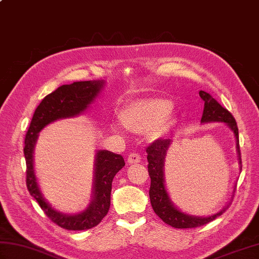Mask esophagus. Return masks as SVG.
<instances>
[{
    "label": "esophagus",
    "instance_id": "1",
    "mask_svg": "<svg viewBox=\"0 0 259 259\" xmlns=\"http://www.w3.org/2000/svg\"><path fill=\"white\" fill-rule=\"evenodd\" d=\"M141 161V157L139 153H130V155L128 156V159H126V162H128L129 164H133V163H139Z\"/></svg>",
    "mask_w": 259,
    "mask_h": 259
}]
</instances>
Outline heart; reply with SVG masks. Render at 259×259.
I'll return each mask as SVG.
<instances>
[{
    "instance_id": "b5f03b06",
    "label": "heart",
    "mask_w": 259,
    "mask_h": 259,
    "mask_svg": "<svg viewBox=\"0 0 259 259\" xmlns=\"http://www.w3.org/2000/svg\"><path fill=\"white\" fill-rule=\"evenodd\" d=\"M171 110V102L163 99H141L131 102L121 112V122L126 129L134 133H145L151 140L160 138L168 125V112ZM115 133L122 134L119 124H113Z\"/></svg>"
}]
</instances>
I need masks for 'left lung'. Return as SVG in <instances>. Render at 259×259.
I'll list each match as a JSON object with an SVG mask.
<instances>
[{
  "label": "left lung",
  "instance_id": "obj_1",
  "mask_svg": "<svg viewBox=\"0 0 259 259\" xmlns=\"http://www.w3.org/2000/svg\"><path fill=\"white\" fill-rule=\"evenodd\" d=\"M199 96L205 102L203 112L201 117V123L207 122H225L230 130L234 133L236 138V150L238 153V160L241 170V157L239 149L238 139V128L236 120L227 109L221 106L214 99L205 91H199ZM170 139H158L153 141L150 146L147 147V159H148V172H149L151 184L149 189L150 202L153 211L161 219L163 223L170 225L175 228H195L203 226L208 223L212 222L213 219L222 216L226 211V207L217 213L207 217L192 216L189 213H185L179 208L176 207L167 192L166 185H164V157L167 155L168 148L171 145Z\"/></svg>",
  "mask_w": 259,
  "mask_h": 259
}]
</instances>
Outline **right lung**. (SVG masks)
<instances>
[{"instance_id": "1", "label": "right lung", "mask_w": 259, "mask_h": 259, "mask_svg": "<svg viewBox=\"0 0 259 259\" xmlns=\"http://www.w3.org/2000/svg\"><path fill=\"white\" fill-rule=\"evenodd\" d=\"M104 81H79L63 84L48 95L35 109L25 135L24 157L26 162V187L51 221L68 230H85L97 226L109 211L112 180L124 167L123 157L108 150H98L95 162L92 200L85 210L67 214L52 208L38 188L33 167V151L38 133L59 119L72 118L83 113L103 90Z\"/></svg>"}]
</instances>
